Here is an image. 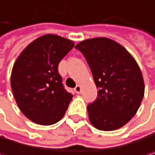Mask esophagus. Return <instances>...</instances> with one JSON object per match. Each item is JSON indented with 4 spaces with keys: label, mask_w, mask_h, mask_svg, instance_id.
<instances>
[{
    "label": "esophagus",
    "mask_w": 155,
    "mask_h": 155,
    "mask_svg": "<svg viewBox=\"0 0 155 155\" xmlns=\"http://www.w3.org/2000/svg\"><path fill=\"white\" fill-rule=\"evenodd\" d=\"M74 91L77 93V94H80L81 92H82V87H81V85H76L75 86V88H74Z\"/></svg>",
    "instance_id": "obj_1"
}]
</instances>
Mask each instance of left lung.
I'll list each match as a JSON object with an SVG mask.
<instances>
[{"mask_svg":"<svg viewBox=\"0 0 155 155\" xmlns=\"http://www.w3.org/2000/svg\"><path fill=\"white\" fill-rule=\"evenodd\" d=\"M85 58L96 84L97 97L87 105L93 126L103 131L124 127L139 110L144 81L138 63L114 40L93 38L75 46Z\"/></svg>","mask_w":155,"mask_h":155,"instance_id":"left-lung-1","label":"left lung"}]
</instances>
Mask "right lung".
I'll use <instances>...</instances> for the list:
<instances>
[{
  "instance_id": "right-lung-1",
  "label": "right lung",
  "mask_w": 155,
  "mask_h": 155,
  "mask_svg": "<svg viewBox=\"0 0 155 155\" xmlns=\"http://www.w3.org/2000/svg\"><path fill=\"white\" fill-rule=\"evenodd\" d=\"M73 46L71 40L46 34L29 44L14 64L11 87L16 104L38 124L58 122L69 107L72 95L63 86L58 64Z\"/></svg>"
}]
</instances>
